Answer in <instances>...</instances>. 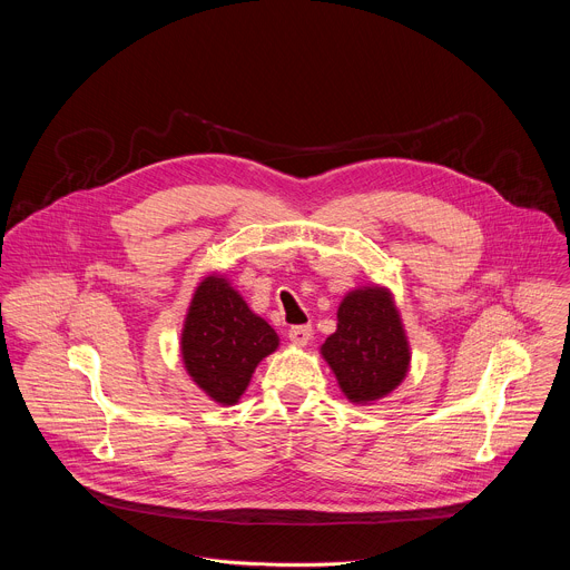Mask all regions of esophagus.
Masks as SVG:
<instances>
[{
  "mask_svg": "<svg viewBox=\"0 0 570 570\" xmlns=\"http://www.w3.org/2000/svg\"><path fill=\"white\" fill-rule=\"evenodd\" d=\"M288 338L295 345H306L311 341V327H308V324H299V327H293L288 332Z\"/></svg>",
  "mask_w": 570,
  "mask_h": 570,
  "instance_id": "obj_1",
  "label": "esophagus"
}]
</instances>
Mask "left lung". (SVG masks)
Listing matches in <instances>:
<instances>
[{"label": "left lung", "mask_w": 570, "mask_h": 570, "mask_svg": "<svg viewBox=\"0 0 570 570\" xmlns=\"http://www.w3.org/2000/svg\"><path fill=\"white\" fill-rule=\"evenodd\" d=\"M343 394L367 405L387 396L411 370V343L390 288L358 286L338 306L336 332L322 343Z\"/></svg>", "instance_id": "obj_1"}]
</instances>
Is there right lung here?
Returning <instances> with one entry per match:
<instances>
[{
    "instance_id": "add662e5",
    "label": "right lung",
    "mask_w": 570,
    "mask_h": 570,
    "mask_svg": "<svg viewBox=\"0 0 570 570\" xmlns=\"http://www.w3.org/2000/svg\"><path fill=\"white\" fill-rule=\"evenodd\" d=\"M279 336L223 277L207 275L189 302L180 354L191 381L216 403L234 405Z\"/></svg>"
}]
</instances>
